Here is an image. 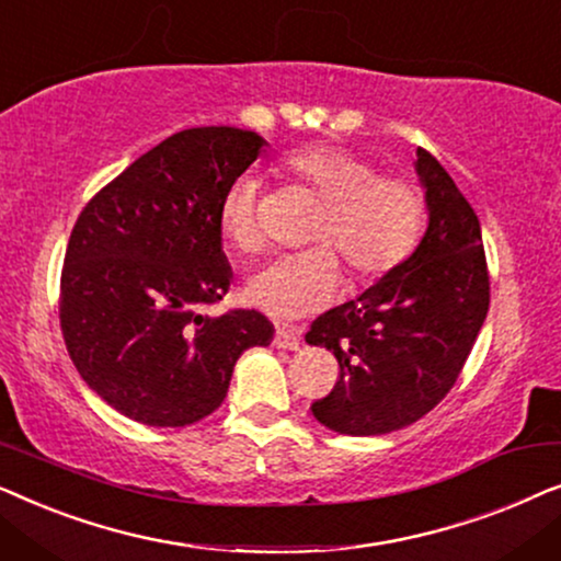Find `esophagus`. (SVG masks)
I'll list each match as a JSON object with an SVG mask.
<instances>
[{
  "label": "esophagus",
  "mask_w": 561,
  "mask_h": 561,
  "mask_svg": "<svg viewBox=\"0 0 561 561\" xmlns=\"http://www.w3.org/2000/svg\"><path fill=\"white\" fill-rule=\"evenodd\" d=\"M273 344L278 350H298L301 347V332L298 329H290V327H278L275 329V336H273Z\"/></svg>",
  "instance_id": "obj_1"
}]
</instances>
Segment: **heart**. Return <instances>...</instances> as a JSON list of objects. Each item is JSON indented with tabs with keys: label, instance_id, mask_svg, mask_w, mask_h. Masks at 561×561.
Masks as SVG:
<instances>
[{
	"label": "heart",
	"instance_id": "obj_1",
	"mask_svg": "<svg viewBox=\"0 0 561 561\" xmlns=\"http://www.w3.org/2000/svg\"><path fill=\"white\" fill-rule=\"evenodd\" d=\"M280 173L319 198L306 242L317 248L286 255L252 275L244 296L275 319H301L324 309L342 286V263L359 283L378 280L411 257L424 229V196L403 175H382L370 158L342 145L313 142L290 150ZM229 248L257 255L265 229L257 217V181L234 179L217 209Z\"/></svg>",
	"mask_w": 561,
	"mask_h": 561
}]
</instances>
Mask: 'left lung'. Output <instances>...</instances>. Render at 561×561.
Here are the masks:
<instances>
[{
	"label": "left lung",
	"mask_w": 561,
	"mask_h": 561,
	"mask_svg": "<svg viewBox=\"0 0 561 561\" xmlns=\"http://www.w3.org/2000/svg\"><path fill=\"white\" fill-rule=\"evenodd\" d=\"M416 173L428 211L416 250L306 334L340 363L334 390L311 405L332 432L378 436L419 421L455 386L485 321L490 280L478 214L424 148Z\"/></svg>",
	"instance_id": "left-lung-1"
}]
</instances>
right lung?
Listing matches in <instances>:
<instances>
[{
	"mask_svg": "<svg viewBox=\"0 0 561 561\" xmlns=\"http://www.w3.org/2000/svg\"><path fill=\"white\" fill-rule=\"evenodd\" d=\"M265 140L237 127L175 133L122 171L76 219L60 275V329L76 370L122 416L188 426L225 401L244 350L275 329L255 309L209 317L232 280L217 209Z\"/></svg>",
	"mask_w": 561,
	"mask_h": 561,
	"instance_id": "obj_1",
	"label": "right lung"
}]
</instances>
